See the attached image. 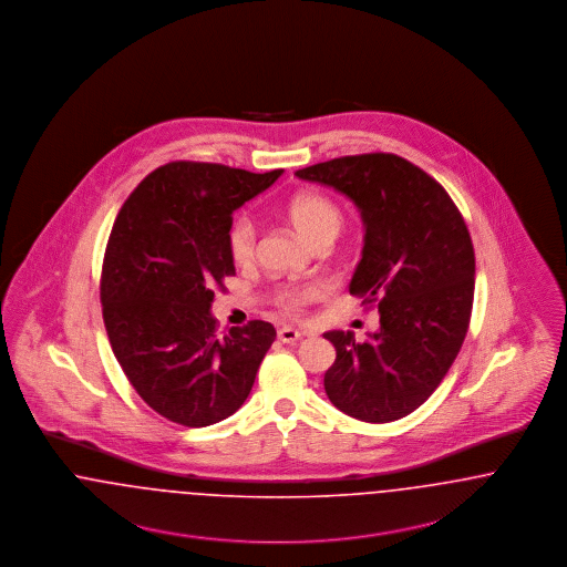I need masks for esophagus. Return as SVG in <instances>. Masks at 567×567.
I'll use <instances>...</instances> for the list:
<instances>
[{
    "instance_id": "1",
    "label": "esophagus",
    "mask_w": 567,
    "mask_h": 567,
    "mask_svg": "<svg viewBox=\"0 0 567 567\" xmlns=\"http://www.w3.org/2000/svg\"><path fill=\"white\" fill-rule=\"evenodd\" d=\"M300 337H302V334H300L296 328H290V326H284V328L277 330V339H279L281 343H296Z\"/></svg>"
}]
</instances>
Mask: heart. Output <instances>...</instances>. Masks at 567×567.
Here are the masks:
<instances>
[{"label": "heart", "instance_id": "obj_1", "mask_svg": "<svg viewBox=\"0 0 567 567\" xmlns=\"http://www.w3.org/2000/svg\"><path fill=\"white\" fill-rule=\"evenodd\" d=\"M288 218L298 235L316 247L332 244L343 228V212L332 198L320 193H300L288 203ZM256 224L249 216H239L228 228V251L237 265H249L256 254ZM318 286H286L275 290L272 302L288 316H298L305 305L320 298Z\"/></svg>", "mask_w": 567, "mask_h": 567}]
</instances>
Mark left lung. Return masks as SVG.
I'll return each mask as SVG.
<instances>
[{
    "mask_svg": "<svg viewBox=\"0 0 567 567\" xmlns=\"http://www.w3.org/2000/svg\"><path fill=\"white\" fill-rule=\"evenodd\" d=\"M351 198L367 228L349 292L377 302L381 328L323 337L337 360L323 390L346 415L369 423L406 417L441 385L468 332L474 247L443 186L402 156L370 152L298 169Z\"/></svg>",
    "mask_w": 567,
    "mask_h": 567,
    "instance_id": "left-lung-1",
    "label": "left lung"
}]
</instances>
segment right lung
Returning a JSON list of instances; mask_svg holds the SVG:
<instances>
[{"label": "right lung", "mask_w": 567, "mask_h": 567, "mask_svg": "<svg viewBox=\"0 0 567 567\" xmlns=\"http://www.w3.org/2000/svg\"><path fill=\"white\" fill-rule=\"evenodd\" d=\"M284 173L175 161L150 173L112 226L101 305L112 351L152 411L186 427L230 417L277 332L247 321L218 337L214 288L235 275L233 212Z\"/></svg>", "instance_id": "right-lung-1"}]
</instances>
